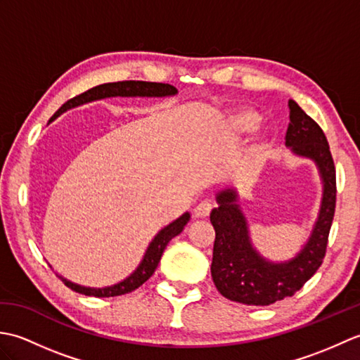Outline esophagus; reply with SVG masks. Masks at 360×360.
I'll use <instances>...</instances> for the list:
<instances>
[{
	"instance_id": "obj_1",
	"label": "esophagus",
	"mask_w": 360,
	"mask_h": 360,
	"mask_svg": "<svg viewBox=\"0 0 360 360\" xmlns=\"http://www.w3.org/2000/svg\"><path fill=\"white\" fill-rule=\"evenodd\" d=\"M212 209H213V204L210 202V201H201L200 204L196 205V209H195V217L196 218H207L209 215H210V212H212Z\"/></svg>"
}]
</instances>
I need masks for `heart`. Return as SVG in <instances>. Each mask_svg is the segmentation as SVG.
I'll return each mask as SVG.
<instances>
[{
  "instance_id": "heart-1",
  "label": "heart",
  "mask_w": 360,
  "mask_h": 360,
  "mask_svg": "<svg viewBox=\"0 0 360 360\" xmlns=\"http://www.w3.org/2000/svg\"><path fill=\"white\" fill-rule=\"evenodd\" d=\"M259 117L258 114L250 110H240L231 116V125L236 133H250L258 127ZM258 151H263V147H259Z\"/></svg>"
}]
</instances>
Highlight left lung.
<instances>
[{"instance_id": "8db88e82", "label": "left lung", "mask_w": 360, "mask_h": 360, "mask_svg": "<svg viewBox=\"0 0 360 360\" xmlns=\"http://www.w3.org/2000/svg\"><path fill=\"white\" fill-rule=\"evenodd\" d=\"M289 125L286 145L294 155L309 158L316 162L323 182L322 204L309 240L289 262L272 263L252 246L248 221L236 204L233 188L217 195L218 207L210 213L215 229L212 278L226 298L243 304L267 307L298 289L317 272L323 263L328 235L335 210V168L323 129L294 101H289Z\"/></svg>"}]
</instances>
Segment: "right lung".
I'll return each instance as SVG.
<instances>
[{"mask_svg":"<svg viewBox=\"0 0 360 360\" xmlns=\"http://www.w3.org/2000/svg\"><path fill=\"white\" fill-rule=\"evenodd\" d=\"M178 93V89L174 86L168 85V83H156V82H139V80H125V82H114V83H103V85H98L91 88L80 96H75L71 101H68L62 108H60L53 116L51 117L49 122H52L56 117H58L60 114L66 110L75 108V106L98 101V98H105V97H167V96H174ZM190 219V213H184V215L179 217L178 219H174L173 223L165 226L162 231H160L153 241L150 243V246L145 252L143 259L141 264L137 266V269L129 275L128 278L124 281L117 283V285L112 286H106V288H86V286H80L75 285V283L66 280L63 277L62 281L68 288H71L72 290L79 294H85L91 297H116V295H124L131 292V290L137 289L142 286L145 281H147L153 272L156 271V267L160 262V257L164 254V249L167 248V244L170 243L172 238H174L176 235H179L182 232V229L188 223Z\"/></svg>","mask_w":360,"mask_h":360,"instance_id":"obj_1","label":"right lung"}]
</instances>
